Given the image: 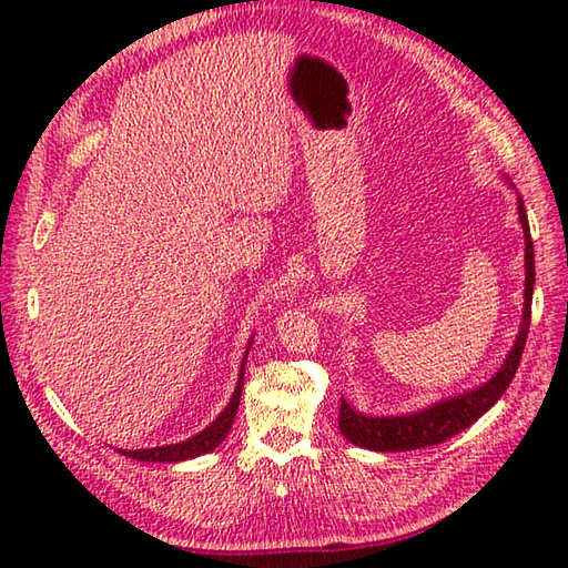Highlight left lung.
Wrapping results in <instances>:
<instances>
[{"instance_id": "left-lung-1", "label": "left lung", "mask_w": 568, "mask_h": 568, "mask_svg": "<svg viewBox=\"0 0 568 568\" xmlns=\"http://www.w3.org/2000/svg\"><path fill=\"white\" fill-rule=\"evenodd\" d=\"M510 183V178H508ZM515 190V185L510 183ZM517 216H520L523 234H525V307L520 332L515 336L510 354L505 356L503 366L496 376L486 381L478 388L464 390L452 397H444L439 403H432L425 409L407 415H364L348 405L342 397L339 407V429L344 437L371 452H413L425 449V446L442 444L456 437L458 432L474 425L478 417H484L488 409L500 400V395L508 390L510 381L515 378L517 366H520L523 348L529 332V317H532V293H535V246L529 236V222L523 197L517 195Z\"/></svg>"}]
</instances>
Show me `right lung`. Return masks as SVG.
Masks as SVG:
<instances>
[{"instance_id":"obj_1","label":"right lung","mask_w":568,"mask_h":568,"mask_svg":"<svg viewBox=\"0 0 568 568\" xmlns=\"http://www.w3.org/2000/svg\"><path fill=\"white\" fill-rule=\"evenodd\" d=\"M253 342V336H251ZM251 342L246 346V354L244 361H241V371H239V381H236V388L232 400L222 409L220 417L214 422H210V427H204L195 437H190L185 442H178V444H165V446H153V449H119V454H124L129 458H136V462H159V464H175V462H187V458H195L202 454H210L214 452L216 446H220L229 429L234 425V417L239 413V400H241V388H244V366H246V356H248V348Z\"/></svg>"}]
</instances>
